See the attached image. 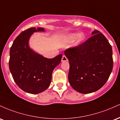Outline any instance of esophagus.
<instances>
[{"label": "esophagus", "instance_id": "esophagus-1", "mask_svg": "<svg viewBox=\"0 0 120 120\" xmlns=\"http://www.w3.org/2000/svg\"><path fill=\"white\" fill-rule=\"evenodd\" d=\"M68 60H67V57L66 56H63L62 58V60H61V61L62 62H66Z\"/></svg>", "mask_w": 120, "mask_h": 120}]
</instances>
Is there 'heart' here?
Here are the masks:
<instances>
[{
	"label": "heart",
	"mask_w": 120,
	"mask_h": 120,
	"mask_svg": "<svg viewBox=\"0 0 120 120\" xmlns=\"http://www.w3.org/2000/svg\"><path fill=\"white\" fill-rule=\"evenodd\" d=\"M76 39L74 44L75 46H78L82 44L85 40V35L83 33H70L66 37L65 41L67 42H70L73 41L74 40Z\"/></svg>",
	"instance_id": "b5f03b06"
}]
</instances>
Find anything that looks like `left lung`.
<instances>
[{
  "instance_id": "8db88e82",
  "label": "left lung",
  "mask_w": 120,
  "mask_h": 120,
  "mask_svg": "<svg viewBox=\"0 0 120 120\" xmlns=\"http://www.w3.org/2000/svg\"><path fill=\"white\" fill-rule=\"evenodd\" d=\"M81 45L64 51L68 60V79L73 89L81 94H90L100 89L113 69L112 48L99 31Z\"/></svg>"
}]
</instances>
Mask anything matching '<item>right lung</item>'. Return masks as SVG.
Instances as JSON below:
<instances>
[{"mask_svg":"<svg viewBox=\"0 0 120 120\" xmlns=\"http://www.w3.org/2000/svg\"><path fill=\"white\" fill-rule=\"evenodd\" d=\"M44 28H30L21 32L13 41L9 51V70L21 90L32 94L42 92L49 87L53 71L60 63L62 55L53 58L44 57L29 47L33 33L45 32Z\"/></svg>","mask_w":120,"mask_h":120,"instance_id":"add662e5","label":"right lung"}]
</instances>
